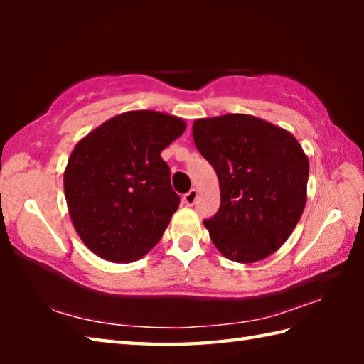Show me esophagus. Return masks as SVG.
I'll use <instances>...</instances> for the list:
<instances>
[{
	"label": "esophagus",
	"instance_id": "obj_1",
	"mask_svg": "<svg viewBox=\"0 0 364 364\" xmlns=\"http://www.w3.org/2000/svg\"><path fill=\"white\" fill-rule=\"evenodd\" d=\"M196 199H197V191H196V189H191L188 194L183 196V202H184V204H186V205H194Z\"/></svg>",
	"mask_w": 364,
	"mask_h": 364
}]
</instances>
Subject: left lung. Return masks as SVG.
<instances>
[{
	"instance_id": "obj_1",
	"label": "left lung",
	"mask_w": 364,
	"mask_h": 364,
	"mask_svg": "<svg viewBox=\"0 0 364 364\" xmlns=\"http://www.w3.org/2000/svg\"><path fill=\"white\" fill-rule=\"evenodd\" d=\"M193 138L220 181V208L204 221L215 247L237 263L269 257L306 204L310 164L299 141L249 114L197 119Z\"/></svg>"
}]
</instances>
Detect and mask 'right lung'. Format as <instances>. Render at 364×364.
<instances>
[{
	"mask_svg": "<svg viewBox=\"0 0 364 364\" xmlns=\"http://www.w3.org/2000/svg\"><path fill=\"white\" fill-rule=\"evenodd\" d=\"M184 130L180 117L130 110L101 123L73 147L64 171L67 208L93 254L132 263L160 241L180 205L160 152Z\"/></svg>",
	"mask_w": 364,
	"mask_h": 364,
	"instance_id": "1",
	"label": "right lung"
}]
</instances>
